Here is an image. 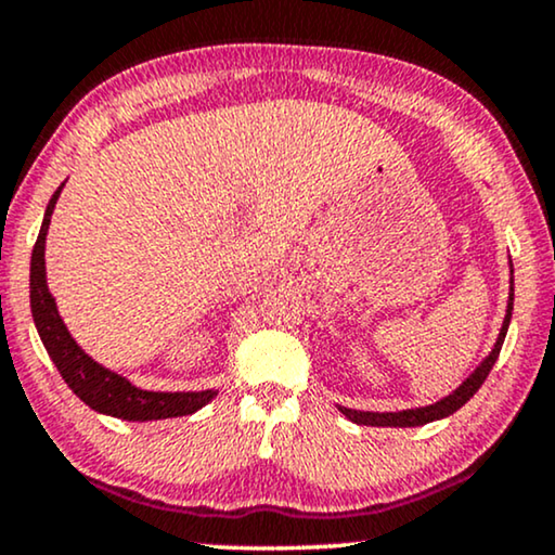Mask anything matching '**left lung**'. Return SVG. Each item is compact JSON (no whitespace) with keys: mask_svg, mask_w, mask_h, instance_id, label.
Returning <instances> with one entry per match:
<instances>
[{"mask_svg":"<svg viewBox=\"0 0 555 555\" xmlns=\"http://www.w3.org/2000/svg\"><path fill=\"white\" fill-rule=\"evenodd\" d=\"M512 261H509V299H507V312H504V322L500 327V335H496L494 348L489 350V356L483 359L479 366L474 369V374H468L466 382H461V387L451 391V395L440 399V402L427 404V406H415V410H399V412H363V410H348V406H340L338 410L346 415L350 423L356 425H371V427H417V425H427L435 423V420H443L448 415H453L455 410H461L468 399H472L483 382H487L489 371L496 363V356H500L504 335H507L509 320H512V301H515V279H512Z\"/></svg>","mask_w":555,"mask_h":555,"instance_id":"8db88e82","label":"left lung"}]
</instances>
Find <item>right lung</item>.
<instances>
[{
  "label": "right lung",
  "mask_w": 555,
  "mask_h": 555,
  "mask_svg": "<svg viewBox=\"0 0 555 555\" xmlns=\"http://www.w3.org/2000/svg\"><path fill=\"white\" fill-rule=\"evenodd\" d=\"M66 181L55 189L51 202L46 207L43 225H40L38 241H35L33 258H30V310L35 327H38L40 340L51 356V361L59 369L63 382L68 389L89 404L94 412L102 415L130 420V423H149V420H166V417H184L192 412L202 410L207 402L217 397V389H202V391H151L140 389L130 378L109 371L102 363H96L83 350L79 343L72 338L66 322L61 320L59 307L51 289H48L46 279V237L48 225H51V215L59 202L61 189Z\"/></svg>",
  "instance_id": "right-lung-1"
}]
</instances>
